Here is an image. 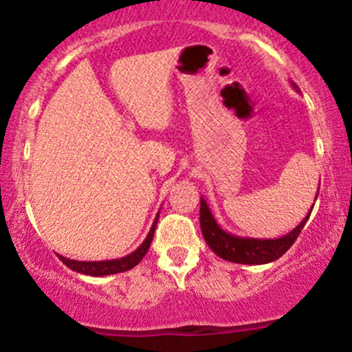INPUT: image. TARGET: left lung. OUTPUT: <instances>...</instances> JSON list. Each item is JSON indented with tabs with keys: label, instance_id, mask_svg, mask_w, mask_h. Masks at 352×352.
I'll list each match as a JSON object with an SVG mask.
<instances>
[{
	"label": "left lung",
	"instance_id": "left-lung-1",
	"mask_svg": "<svg viewBox=\"0 0 352 352\" xmlns=\"http://www.w3.org/2000/svg\"><path fill=\"white\" fill-rule=\"evenodd\" d=\"M293 87L296 88V85L293 83ZM308 216H310V212L305 216V219L296 228L291 230L281 239H245V236L232 235V233L219 228L214 216L211 214V209L202 197L201 211H199L202 236H204L206 243L211 247V250L225 261L252 265L269 264V262L278 261L281 255H285L287 248L294 243V240L303 230L305 223L308 221Z\"/></svg>",
	"mask_w": 352,
	"mask_h": 352
}]
</instances>
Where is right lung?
Wrapping results in <instances>:
<instances>
[{"mask_svg":"<svg viewBox=\"0 0 352 352\" xmlns=\"http://www.w3.org/2000/svg\"><path fill=\"white\" fill-rule=\"evenodd\" d=\"M156 223H158V216L155 218L153 226H151L150 233H148L146 240L133 252V254L126 255L122 258H112V261H98V262H81V261H73V258H66L63 255H59V258L63 261V264L67 265L71 271H76L80 274L87 276H109V274H117V272H126L129 269H133L134 265L140 264L143 261V257L146 255L148 248H150L151 240H153Z\"/></svg>","mask_w":352,"mask_h":352,"instance_id":"1","label":"right lung"}]
</instances>
